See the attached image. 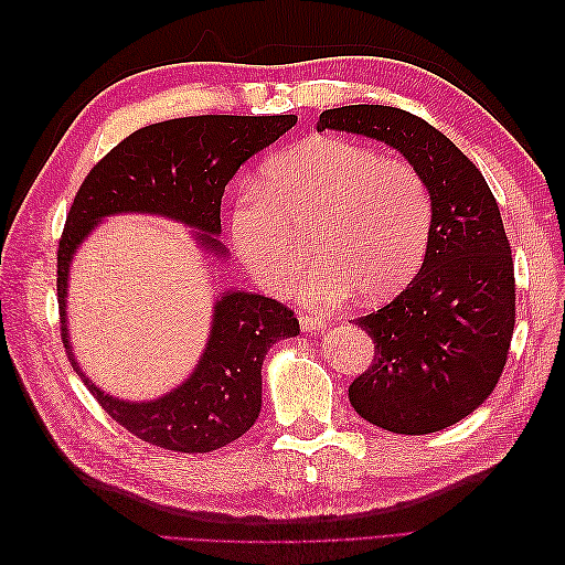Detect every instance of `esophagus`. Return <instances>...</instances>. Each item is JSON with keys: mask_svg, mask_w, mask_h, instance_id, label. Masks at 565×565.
<instances>
[{"mask_svg": "<svg viewBox=\"0 0 565 565\" xmlns=\"http://www.w3.org/2000/svg\"><path fill=\"white\" fill-rule=\"evenodd\" d=\"M299 324H301V330L303 332H316V330H324L328 328V324H324V320L322 318H316V316H299Z\"/></svg>", "mask_w": 565, "mask_h": 565, "instance_id": "34e87169", "label": "esophagus"}]
</instances>
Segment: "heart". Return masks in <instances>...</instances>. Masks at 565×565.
<instances>
[{
  "mask_svg": "<svg viewBox=\"0 0 565 565\" xmlns=\"http://www.w3.org/2000/svg\"><path fill=\"white\" fill-rule=\"evenodd\" d=\"M436 204L415 164L367 143L313 136L273 162L259 188L237 193L228 228L235 252L270 295L295 287L301 228L316 221V252L303 295L334 303L361 289L382 301L417 276L434 233Z\"/></svg>",
  "mask_w": 565,
  "mask_h": 565,
  "instance_id": "obj_1",
  "label": "heart"
}]
</instances>
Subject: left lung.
Listing matches in <instances>:
<instances>
[{
  "instance_id": "8db88e82",
  "label": "left lung",
  "mask_w": 565,
  "mask_h": 565,
  "mask_svg": "<svg viewBox=\"0 0 565 565\" xmlns=\"http://www.w3.org/2000/svg\"><path fill=\"white\" fill-rule=\"evenodd\" d=\"M324 129L398 148L431 185L434 233L419 273L391 303L355 320L374 358L349 401L380 429L440 431L490 396L514 334V262L498 200L465 152L413 113L341 106L320 113Z\"/></svg>"
}]
</instances>
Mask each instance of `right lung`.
Wrapping results in <instances>:
<instances>
[{"label": "right lung", "instance_id": "right-lung-1", "mask_svg": "<svg viewBox=\"0 0 565 565\" xmlns=\"http://www.w3.org/2000/svg\"><path fill=\"white\" fill-rule=\"evenodd\" d=\"M297 125V115H198L167 119L129 134L92 167L71 204L58 243L61 339L75 372L98 405L129 434L174 452H212L252 429L262 409V365L280 339L297 337L289 306L262 295L226 292L214 306V324L191 380L148 403H127L96 388L67 344V268L77 245L104 216L143 212L193 226L198 243L224 254L221 198L254 152Z\"/></svg>", "mask_w": 565, "mask_h": 565}]
</instances>
